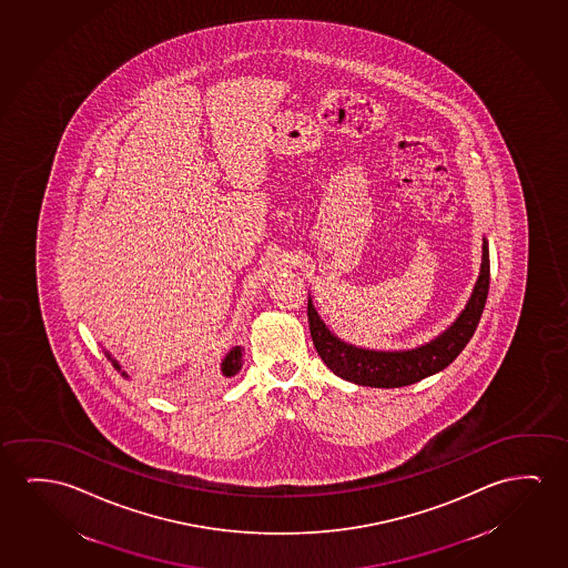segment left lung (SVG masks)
<instances>
[{"label": "left lung", "mask_w": 568, "mask_h": 568, "mask_svg": "<svg viewBox=\"0 0 568 568\" xmlns=\"http://www.w3.org/2000/svg\"><path fill=\"white\" fill-rule=\"evenodd\" d=\"M488 283H490V260H488V244L485 240L480 275L465 311L460 313L457 321L453 322L452 328L445 329L442 336L432 339L426 346L408 349V352H371V349L344 344L342 339L329 334V329L324 326L314 306L308 303V328H311L314 347L332 373H336L337 377L352 381L355 385L395 388L418 383L422 378L445 369L463 352V347L469 344L485 311Z\"/></svg>", "instance_id": "obj_1"}]
</instances>
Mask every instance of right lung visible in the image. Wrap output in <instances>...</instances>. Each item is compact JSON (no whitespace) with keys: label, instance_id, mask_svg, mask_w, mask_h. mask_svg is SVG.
Instances as JSON below:
<instances>
[{"label":"right lung","instance_id":"add662e5","mask_svg":"<svg viewBox=\"0 0 568 568\" xmlns=\"http://www.w3.org/2000/svg\"><path fill=\"white\" fill-rule=\"evenodd\" d=\"M242 362H244V349L236 346L234 349H231V354L224 357V362H222V373H224L226 377L236 375V373L242 369ZM113 365L119 369V363L113 362Z\"/></svg>","mask_w":568,"mask_h":568}]
</instances>
